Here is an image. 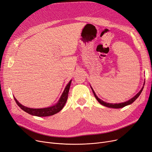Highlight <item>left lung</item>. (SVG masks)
<instances>
[{
	"label": "left lung",
	"instance_id": "obj_1",
	"mask_svg": "<svg viewBox=\"0 0 152 152\" xmlns=\"http://www.w3.org/2000/svg\"><path fill=\"white\" fill-rule=\"evenodd\" d=\"M144 84H143V86L142 87V88L141 89V90L138 92V93L134 97H132V99H130V100H129V101H126V102H122V103H118V104H112V103H107V102H104V101H103L102 100H101V99H100L97 96H96V93H95V92L94 91V90L92 89V87L91 86V89H92V92H93V93H94V96H95V97L96 98V99L97 100V101L99 102L101 104H102V105H104V106H105V107H110V108H114V109H118V108H122V107H125V106H126V105H130V104H131L132 103H133L137 99L138 97V96H139L140 95V94H141V92H142V91H143V87H144Z\"/></svg>",
	"mask_w": 152,
	"mask_h": 152
}]
</instances>
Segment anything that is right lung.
<instances>
[{"label": "right lung", "instance_id": "obj_1", "mask_svg": "<svg viewBox=\"0 0 152 152\" xmlns=\"http://www.w3.org/2000/svg\"><path fill=\"white\" fill-rule=\"evenodd\" d=\"M71 80H70V81L68 83L66 86L63 94L61 96L60 99H59L58 102L54 105H52V106L49 107L42 108V109L29 108V107L24 106V105H22L20 103L18 102L14 96V98L18 106L23 110H24L25 112H26V113L30 115L38 116V117H47V116L53 115L59 113V112H60L64 106V105L68 99V92H69V88L71 86Z\"/></svg>", "mask_w": 152, "mask_h": 152}]
</instances>
